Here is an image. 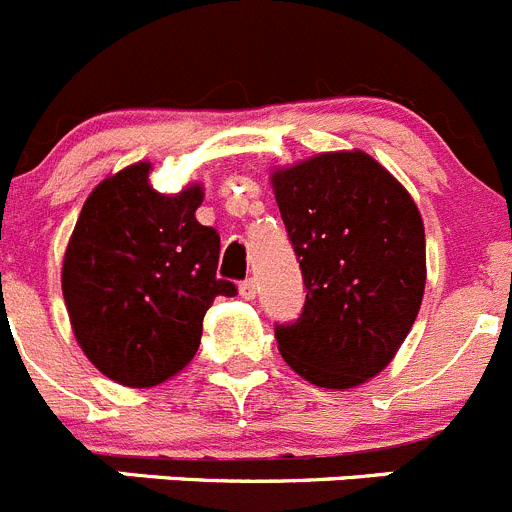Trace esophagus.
<instances>
[{
	"instance_id": "34e87169",
	"label": "esophagus",
	"mask_w": 512,
	"mask_h": 512,
	"mask_svg": "<svg viewBox=\"0 0 512 512\" xmlns=\"http://www.w3.org/2000/svg\"><path fill=\"white\" fill-rule=\"evenodd\" d=\"M240 295H242V298H245V300H255V295H257L255 280H252V278L242 280V283H240Z\"/></svg>"
}]
</instances>
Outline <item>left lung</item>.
<instances>
[{
    "label": "left lung",
    "instance_id": "8db88e82",
    "mask_svg": "<svg viewBox=\"0 0 512 512\" xmlns=\"http://www.w3.org/2000/svg\"><path fill=\"white\" fill-rule=\"evenodd\" d=\"M303 270V313L275 326L295 374L351 389L389 366L427 283L424 224L409 191L364 151L318 154L272 174Z\"/></svg>",
    "mask_w": 512,
    "mask_h": 512
}]
</instances>
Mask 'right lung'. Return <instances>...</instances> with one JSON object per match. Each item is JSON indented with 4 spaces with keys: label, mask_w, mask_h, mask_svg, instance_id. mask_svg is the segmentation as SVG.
Here are the masks:
<instances>
[{
    "label": "right lung",
    "mask_w": 512,
    "mask_h": 512,
    "mask_svg": "<svg viewBox=\"0 0 512 512\" xmlns=\"http://www.w3.org/2000/svg\"><path fill=\"white\" fill-rule=\"evenodd\" d=\"M141 161L100 181L62 262V295L73 333L108 379L143 389L171 379L202 341L217 295H237L217 278L219 234L197 222L199 184L159 194Z\"/></svg>",
    "instance_id": "right-lung-1"
}]
</instances>
